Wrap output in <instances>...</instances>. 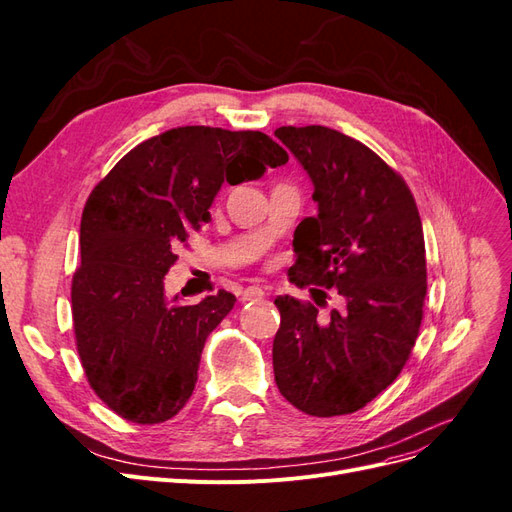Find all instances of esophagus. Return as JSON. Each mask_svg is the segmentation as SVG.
<instances>
[{
  "mask_svg": "<svg viewBox=\"0 0 512 512\" xmlns=\"http://www.w3.org/2000/svg\"><path fill=\"white\" fill-rule=\"evenodd\" d=\"M262 297H265V290L258 288V286H247L241 292V301H260Z\"/></svg>",
  "mask_w": 512,
  "mask_h": 512,
  "instance_id": "1",
  "label": "esophagus"
}]
</instances>
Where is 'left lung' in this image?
<instances>
[{"mask_svg": "<svg viewBox=\"0 0 512 512\" xmlns=\"http://www.w3.org/2000/svg\"><path fill=\"white\" fill-rule=\"evenodd\" d=\"M275 136L307 170L318 203L316 218L294 230L290 282L335 288L344 299L327 320L312 303L275 299V382L305 414H352L393 384L421 329V215L401 175L354 138L324 126H284ZM320 288L309 290L327 297Z\"/></svg>", "mask_w": 512, "mask_h": 512, "instance_id": "1", "label": "left lung"}]
</instances>
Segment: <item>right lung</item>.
<instances>
[{
    "mask_svg": "<svg viewBox=\"0 0 512 512\" xmlns=\"http://www.w3.org/2000/svg\"><path fill=\"white\" fill-rule=\"evenodd\" d=\"M286 162L262 132L185 126L136 145L91 190L72 320L91 389L121 418L156 425L188 404L207 337L237 299L220 290L181 305L166 299L164 275L209 222L224 181L260 179Z\"/></svg>",
    "mask_w": 512,
    "mask_h": 512,
    "instance_id": "obj_1",
    "label": "right lung"
}]
</instances>
